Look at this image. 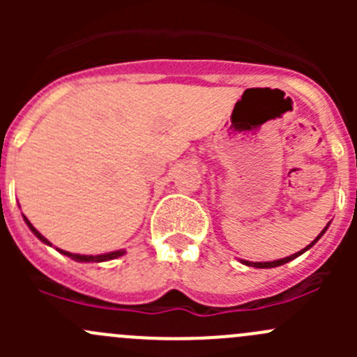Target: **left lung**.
I'll use <instances>...</instances> for the list:
<instances>
[{
    "mask_svg": "<svg viewBox=\"0 0 357 357\" xmlns=\"http://www.w3.org/2000/svg\"><path fill=\"white\" fill-rule=\"evenodd\" d=\"M328 226H330V222L328 225L325 226V228H323V231L319 233L318 236H316L314 240H312L311 243H309L307 247L305 248H302V250H298L297 254H291V255H289V257H283V259H278V261H269V262H250V261H243V259H240V262H242V264H245V266H252V268H259V269H268V268H278V266H282V264H287V262H290V261H294L295 257H298V255H302L304 254L305 250H309V248H311L312 245H314L316 242H318L319 238H321L323 235H325L326 233V229H328Z\"/></svg>",
    "mask_w": 357,
    "mask_h": 357,
    "instance_id": "obj_1",
    "label": "left lung"
}]
</instances>
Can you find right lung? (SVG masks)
Returning <instances> with one entry per match:
<instances>
[{"label": "right lung", "mask_w": 357, "mask_h": 357, "mask_svg": "<svg viewBox=\"0 0 357 357\" xmlns=\"http://www.w3.org/2000/svg\"><path fill=\"white\" fill-rule=\"evenodd\" d=\"M24 221H25V225L29 226V229H31L32 233H34L36 236H38L39 240H41L43 243H46V245H50L52 247V242H48V240L45 238V236L41 235V233L38 231V229L34 228V226L31 225V221H29L27 218H25L24 215ZM56 250L60 252V254H63V255H67V257H70V259H74V261H77V262H105V261H112V259H117V257H121V255H124L126 254V250L124 248H121V250H114V252H107V254H98V255H84V254H72V252H67V250H62V248H56Z\"/></svg>", "instance_id": "obj_1"}]
</instances>
